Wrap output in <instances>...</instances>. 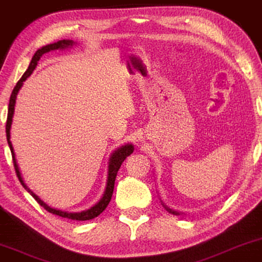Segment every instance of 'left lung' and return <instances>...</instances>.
<instances>
[{"label":"left lung","mask_w":262,"mask_h":262,"mask_svg":"<svg viewBox=\"0 0 262 262\" xmlns=\"http://www.w3.org/2000/svg\"><path fill=\"white\" fill-rule=\"evenodd\" d=\"M162 204H163V202H162ZM163 206H164V207H165V208H166V211H169V212H170V213H172V214H176V215H177V214H180V213H179V212H176V211H172V210H171V208L166 207V206H165V205H164V204H163Z\"/></svg>","instance_id":"1"}]
</instances>
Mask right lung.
<instances>
[{
  "mask_svg": "<svg viewBox=\"0 0 262 262\" xmlns=\"http://www.w3.org/2000/svg\"><path fill=\"white\" fill-rule=\"evenodd\" d=\"M73 45H74V41H73V40L62 39V40L56 41V43H54V44L45 45V47L38 49V50L36 51V54L33 55L32 60H31V63L29 66V68H27V71L24 73V75L21 76V79H20L19 81H17L16 86L14 87L12 95H10L9 105H8V116H7V124H6V133H7V141H8L10 152H12L13 163H14V167H15V172H16L17 179H19L20 183L23 184V187L25 188V189L29 191V193L32 195L34 199H36V201L38 202V204H39L40 206H43L48 212H50V213L56 214V215H60V217H62V218H68V219H72V221H90V219H93V218L98 217V215L102 213L104 210H105L107 205H109V202L111 200V196H113L115 180H116V175H117L118 169H120V167H121V164L124 162V159L127 158L128 156H130L132 153H133V151H134V146L133 145L127 144V145L121 146L120 148H117L116 151H114L113 155L110 156L109 165H107L106 187H105V190H104V194H103L102 199H100V200L97 202L95 206H92L91 208H89V210L81 211V212H73V213H71V212H63V211H61V210H55V208H51L50 206H48V205L45 204V202L41 201L40 199L38 198L37 195L34 194L33 191L31 190L29 187L26 186L25 182H24L21 172H20V170H19V166H17V163H16V159H15V153H14L13 145H12V142H10V127H12V122H13L14 106H15L17 92H19V90L21 89L24 81H25V80L29 78L31 74H32L33 71L37 67L38 61L40 60V57L44 54H47V52L52 51V50H58V49H60V50H63V49H67V48L73 47Z\"/></svg>",
  "mask_w": 262,
  "mask_h": 262,
  "instance_id": "add662e5",
  "label": "right lung"
}]
</instances>
